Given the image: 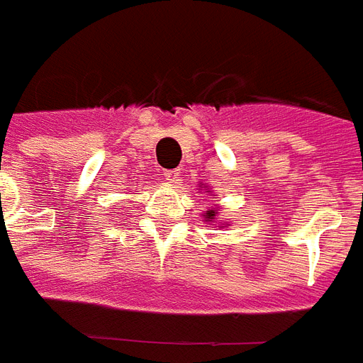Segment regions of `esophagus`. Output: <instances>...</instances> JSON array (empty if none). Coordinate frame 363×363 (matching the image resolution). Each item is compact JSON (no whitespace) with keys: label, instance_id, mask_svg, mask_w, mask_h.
Returning <instances> with one entry per match:
<instances>
[{"label":"esophagus","instance_id":"34e87169","mask_svg":"<svg viewBox=\"0 0 363 363\" xmlns=\"http://www.w3.org/2000/svg\"><path fill=\"white\" fill-rule=\"evenodd\" d=\"M163 177H165V181L177 182L179 181V169H165V171H163Z\"/></svg>","mask_w":363,"mask_h":363}]
</instances>
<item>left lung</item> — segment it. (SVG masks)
<instances>
[{
    "label": "left lung",
    "mask_w": 363,
    "mask_h": 363,
    "mask_svg": "<svg viewBox=\"0 0 363 363\" xmlns=\"http://www.w3.org/2000/svg\"><path fill=\"white\" fill-rule=\"evenodd\" d=\"M217 219V209H209L206 213V221H216Z\"/></svg>",
    "instance_id": "8db88e82"
}]
</instances>
